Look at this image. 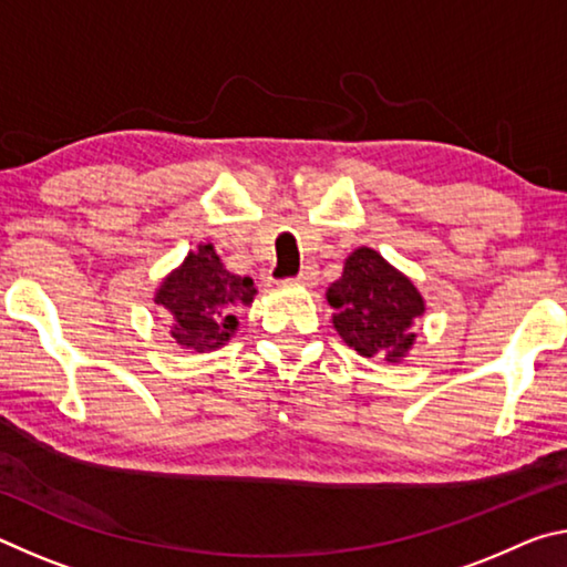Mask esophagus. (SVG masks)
I'll return each instance as SVG.
<instances>
[{
  "mask_svg": "<svg viewBox=\"0 0 567 567\" xmlns=\"http://www.w3.org/2000/svg\"><path fill=\"white\" fill-rule=\"evenodd\" d=\"M292 285H302V287H310V285H315L318 282V267H315L312 262H307V265H302V270H300V275L297 277H292L290 280Z\"/></svg>",
  "mask_w": 567,
  "mask_h": 567,
  "instance_id": "obj_1",
  "label": "esophagus"
}]
</instances>
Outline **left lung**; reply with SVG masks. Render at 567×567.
Instances as JSON below:
<instances>
[{
	"mask_svg": "<svg viewBox=\"0 0 567 567\" xmlns=\"http://www.w3.org/2000/svg\"><path fill=\"white\" fill-rule=\"evenodd\" d=\"M332 324L362 358L400 362L415 342L412 322L425 312V300L410 277L382 255L358 247L344 260L342 277L328 287Z\"/></svg>",
	"mask_w": 567,
	"mask_h": 567,
	"instance_id": "8db88e82",
	"label": "left lung"
}]
</instances>
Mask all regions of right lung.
I'll return each mask as SVG.
<instances>
[{"mask_svg":"<svg viewBox=\"0 0 567 567\" xmlns=\"http://www.w3.org/2000/svg\"><path fill=\"white\" fill-rule=\"evenodd\" d=\"M255 282L225 270L213 245H197L157 287L155 302L167 310L172 340L195 352L223 348L237 330L235 312L252 305Z\"/></svg>","mask_w":567,"mask_h":567,"instance_id":"1","label":"right lung"}]
</instances>
